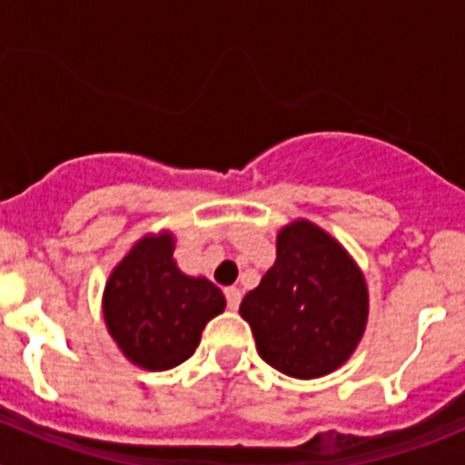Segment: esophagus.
Wrapping results in <instances>:
<instances>
[{"label":"esophagus","instance_id":"1","mask_svg":"<svg viewBox=\"0 0 465 465\" xmlns=\"http://www.w3.org/2000/svg\"><path fill=\"white\" fill-rule=\"evenodd\" d=\"M225 300H228L230 310H237L242 300V291L237 289V286H228V289H225Z\"/></svg>","mask_w":465,"mask_h":465}]
</instances>
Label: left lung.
Wrapping results in <instances>:
<instances>
[{
	"label": "left lung",
	"instance_id": "obj_1",
	"mask_svg": "<svg viewBox=\"0 0 465 465\" xmlns=\"http://www.w3.org/2000/svg\"><path fill=\"white\" fill-rule=\"evenodd\" d=\"M371 295L363 270L322 225L295 219L277 232V258L240 314L261 359L295 380L342 368L363 340Z\"/></svg>",
	"mask_w": 465,
	"mask_h": 465
}]
</instances>
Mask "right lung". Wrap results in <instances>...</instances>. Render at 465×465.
Here are the masks:
<instances>
[{
  "label": "right lung",
  "instance_id": "right-lung-1",
  "mask_svg": "<svg viewBox=\"0 0 465 465\" xmlns=\"http://www.w3.org/2000/svg\"><path fill=\"white\" fill-rule=\"evenodd\" d=\"M174 242L172 230L139 237L111 270L102 293V314L116 347L151 372L191 359L204 326L225 310L219 286L179 270Z\"/></svg>",
  "mask_w": 465,
  "mask_h": 465
}]
</instances>
